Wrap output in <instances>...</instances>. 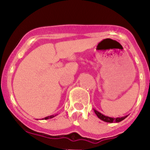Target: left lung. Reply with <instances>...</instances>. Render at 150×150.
<instances>
[{"instance_id": "left-lung-1", "label": "left lung", "mask_w": 150, "mask_h": 150, "mask_svg": "<svg viewBox=\"0 0 150 150\" xmlns=\"http://www.w3.org/2000/svg\"><path fill=\"white\" fill-rule=\"evenodd\" d=\"M94 111L99 119L103 120V121L107 122V123H119V122L122 121L123 120H124L125 118L128 116H125L123 117H120H120H118V118H111V117L104 116V115H103L102 113L99 112V111L95 109H94Z\"/></svg>"}]
</instances>
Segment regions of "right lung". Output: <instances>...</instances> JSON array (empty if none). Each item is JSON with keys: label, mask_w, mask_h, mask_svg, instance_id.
Masks as SVG:
<instances>
[{"label": "right lung", "mask_w": 150, "mask_h": 150, "mask_svg": "<svg viewBox=\"0 0 150 150\" xmlns=\"http://www.w3.org/2000/svg\"><path fill=\"white\" fill-rule=\"evenodd\" d=\"M56 115H52V116H47V117H45L44 118H42V120H47V119H49V118H52L53 117L56 116Z\"/></svg>", "instance_id": "add662e5"}]
</instances>
